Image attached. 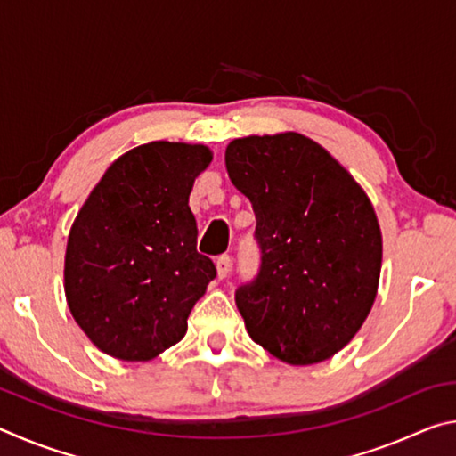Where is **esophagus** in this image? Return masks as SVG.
Returning a JSON list of instances; mask_svg holds the SVG:
<instances>
[{"instance_id": "34e87169", "label": "esophagus", "mask_w": 456, "mask_h": 456, "mask_svg": "<svg viewBox=\"0 0 456 456\" xmlns=\"http://www.w3.org/2000/svg\"><path fill=\"white\" fill-rule=\"evenodd\" d=\"M231 272V256H219L217 257V275L219 280H223V277H227Z\"/></svg>"}]
</instances>
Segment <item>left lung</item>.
Wrapping results in <instances>:
<instances>
[{
	"mask_svg": "<svg viewBox=\"0 0 456 456\" xmlns=\"http://www.w3.org/2000/svg\"><path fill=\"white\" fill-rule=\"evenodd\" d=\"M231 183L256 213L259 269L235 304L251 339L293 366L344 348L372 310L382 235L366 192L297 133L237 138Z\"/></svg>",
	"mask_w": 456,
	"mask_h": 456,
	"instance_id": "left-lung-1",
	"label": "left lung"
}]
</instances>
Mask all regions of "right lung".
I'll return each instance as SVG.
<instances>
[{"label": "right lung", "instance_id": "obj_1", "mask_svg": "<svg viewBox=\"0 0 456 456\" xmlns=\"http://www.w3.org/2000/svg\"><path fill=\"white\" fill-rule=\"evenodd\" d=\"M200 144L149 142L108 167L76 217L66 299L108 356L144 362L181 342L192 305L217 275L197 251L189 195L211 163Z\"/></svg>", "mask_w": 456, "mask_h": 456}]
</instances>
